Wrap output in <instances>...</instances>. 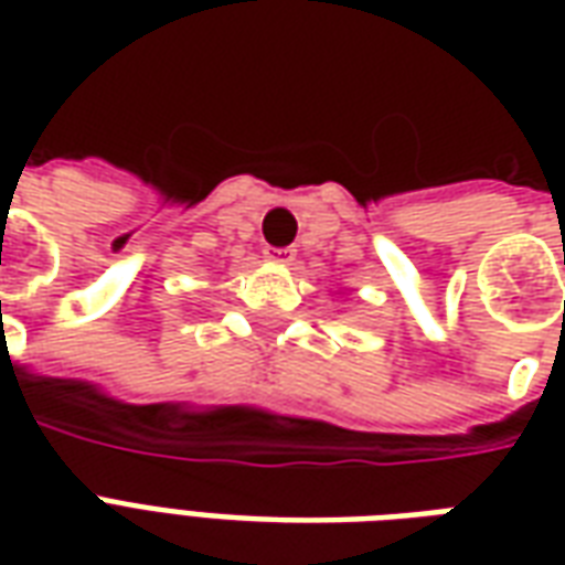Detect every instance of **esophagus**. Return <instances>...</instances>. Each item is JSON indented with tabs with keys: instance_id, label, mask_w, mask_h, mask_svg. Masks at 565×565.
I'll list each match as a JSON object with an SVG mask.
<instances>
[{
	"instance_id": "1",
	"label": "esophagus",
	"mask_w": 565,
	"mask_h": 565,
	"mask_svg": "<svg viewBox=\"0 0 565 565\" xmlns=\"http://www.w3.org/2000/svg\"><path fill=\"white\" fill-rule=\"evenodd\" d=\"M263 257L269 259V263H275V266H290V263H294V250H290V247H266Z\"/></svg>"
}]
</instances>
